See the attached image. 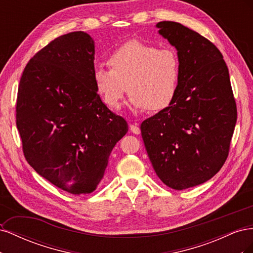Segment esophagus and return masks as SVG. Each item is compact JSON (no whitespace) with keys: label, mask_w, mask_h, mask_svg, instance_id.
Listing matches in <instances>:
<instances>
[{"label":"esophagus","mask_w":253,"mask_h":253,"mask_svg":"<svg viewBox=\"0 0 253 253\" xmlns=\"http://www.w3.org/2000/svg\"><path fill=\"white\" fill-rule=\"evenodd\" d=\"M129 129H131V132L136 134V135H139L140 134V127L138 124H134L129 126Z\"/></svg>","instance_id":"esophagus-1"}]
</instances>
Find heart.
Returning a JSON list of instances; mask_svg holds the SVG:
<instances>
[{
  "instance_id": "heart-1",
  "label": "heart",
  "mask_w": 253,
  "mask_h": 253,
  "mask_svg": "<svg viewBox=\"0 0 253 253\" xmlns=\"http://www.w3.org/2000/svg\"><path fill=\"white\" fill-rule=\"evenodd\" d=\"M109 68L97 66L93 74L95 87L110 109H118L126 89L134 110L150 112L167 109L178 88L179 61L170 48L129 40L108 58Z\"/></svg>"
}]
</instances>
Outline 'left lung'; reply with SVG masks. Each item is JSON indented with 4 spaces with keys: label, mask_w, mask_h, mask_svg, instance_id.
<instances>
[{
    "label": "left lung",
    "mask_w": 253,
    "mask_h": 253,
    "mask_svg": "<svg viewBox=\"0 0 253 253\" xmlns=\"http://www.w3.org/2000/svg\"><path fill=\"white\" fill-rule=\"evenodd\" d=\"M177 50L178 88L167 109L145 119L142 139L165 185L183 190L206 182L225 164L237 112L230 77L217 47L177 22L156 24Z\"/></svg>",
    "instance_id": "left-lung-1"
}]
</instances>
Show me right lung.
<instances>
[{"label": "right lung", "instance_id": "obj_1", "mask_svg": "<svg viewBox=\"0 0 253 253\" xmlns=\"http://www.w3.org/2000/svg\"><path fill=\"white\" fill-rule=\"evenodd\" d=\"M94 60L88 34L60 36L29 60L18 90L17 127L27 163L75 195L96 190L127 132L126 121L97 93Z\"/></svg>", "mask_w": 253, "mask_h": 253}]
</instances>
